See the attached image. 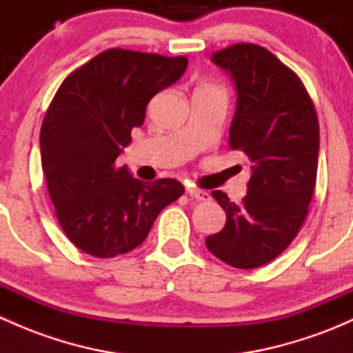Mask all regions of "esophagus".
I'll return each instance as SVG.
<instances>
[{
    "label": "esophagus",
    "mask_w": 353,
    "mask_h": 353,
    "mask_svg": "<svg viewBox=\"0 0 353 353\" xmlns=\"http://www.w3.org/2000/svg\"><path fill=\"white\" fill-rule=\"evenodd\" d=\"M186 193H188V196L194 198L196 201H206V199H210V194L206 193V191L196 190V188H188Z\"/></svg>",
    "instance_id": "obj_1"
}]
</instances>
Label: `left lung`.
<instances>
[{
	"mask_svg": "<svg viewBox=\"0 0 353 353\" xmlns=\"http://www.w3.org/2000/svg\"><path fill=\"white\" fill-rule=\"evenodd\" d=\"M212 58L236 81L229 147L251 160L252 174L241 205L213 191L227 222L205 243L234 268H258L285 251L309 213L318 176V114L297 73L268 49L243 42Z\"/></svg>",
	"mask_w": 353,
	"mask_h": 353,
	"instance_id": "8db88e82",
	"label": "left lung"
}]
</instances>
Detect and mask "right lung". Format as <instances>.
<instances>
[{
	"label": "right lung",
	"instance_id": "right-lung-1",
	"mask_svg": "<svg viewBox=\"0 0 353 353\" xmlns=\"http://www.w3.org/2000/svg\"><path fill=\"white\" fill-rule=\"evenodd\" d=\"M188 58L108 49L71 71L41 128L49 196L66 237L95 258L138 248L159 213L183 196L176 179L143 183L116 159L141 126L147 104L179 80Z\"/></svg>",
	"mask_w": 353,
	"mask_h": 353
}]
</instances>
